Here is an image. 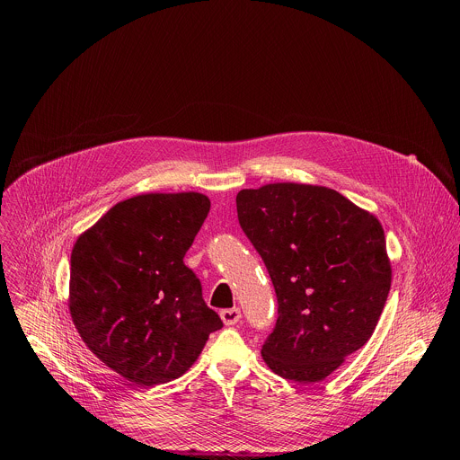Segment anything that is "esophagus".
<instances>
[{
  "instance_id": "obj_1",
  "label": "esophagus",
  "mask_w": 460,
  "mask_h": 460,
  "mask_svg": "<svg viewBox=\"0 0 460 460\" xmlns=\"http://www.w3.org/2000/svg\"><path fill=\"white\" fill-rule=\"evenodd\" d=\"M220 316H222V320H224L226 325H234V323L240 322L242 313H240L238 307H231V309H222V311H220Z\"/></svg>"
}]
</instances>
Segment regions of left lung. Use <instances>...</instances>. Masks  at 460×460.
<instances>
[{
    "label": "left lung",
    "instance_id": "obj_1",
    "mask_svg": "<svg viewBox=\"0 0 460 460\" xmlns=\"http://www.w3.org/2000/svg\"><path fill=\"white\" fill-rule=\"evenodd\" d=\"M236 211L279 302L261 357L288 380H323L382 314L391 266L380 222L341 192L305 183L243 189Z\"/></svg>",
    "mask_w": 460,
    "mask_h": 460
}]
</instances>
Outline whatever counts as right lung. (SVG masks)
Wrapping results in <instances>:
<instances>
[{
	"instance_id": "1",
	"label": "right lung",
	"mask_w": 460,
	"mask_h": 460,
	"mask_svg": "<svg viewBox=\"0 0 460 460\" xmlns=\"http://www.w3.org/2000/svg\"><path fill=\"white\" fill-rule=\"evenodd\" d=\"M211 202L200 192L138 194L75 243L69 309L87 348L140 385L181 376L224 325L183 264Z\"/></svg>"
}]
</instances>
